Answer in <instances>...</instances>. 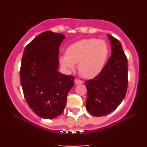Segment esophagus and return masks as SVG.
I'll return each instance as SVG.
<instances>
[{
	"mask_svg": "<svg viewBox=\"0 0 147 147\" xmlns=\"http://www.w3.org/2000/svg\"><path fill=\"white\" fill-rule=\"evenodd\" d=\"M75 85H77V84H83V81L80 80V79H75Z\"/></svg>",
	"mask_w": 147,
	"mask_h": 147,
	"instance_id": "1",
	"label": "esophagus"
}]
</instances>
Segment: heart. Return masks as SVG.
I'll return each instance as SVG.
<instances>
[{
    "mask_svg": "<svg viewBox=\"0 0 147 147\" xmlns=\"http://www.w3.org/2000/svg\"><path fill=\"white\" fill-rule=\"evenodd\" d=\"M65 54L60 59L64 68L74 70L75 63L79 62L80 75L86 78H92L104 68L109 55V47L104 40L87 38L69 45Z\"/></svg>",
    "mask_w": 147,
    "mask_h": 147,
    "instance_id": "1",
    "label": "heart"
}]
</instances>
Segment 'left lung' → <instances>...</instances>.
Returning a JSON list of instances; mask_svg holds the SVG:
<instances>
[{
	"label": "left lung",
	"mask_w": 147,
	"mask_h": 147,
	"mask_svg": "<svg viewBox=\"0 0 147 147\" xmlns=\"http://www.w3.org/2000/svg\"><path fill=\"white\" fill-rule=\"evenodd\" d=\"M111 56L94 79L86 81L88 95L86 109L91 115L104 116L115 110L126 96L128 87V65L119 41L111 35Z\"/></svg>",
	"instance_id": "8db88e82"
}]
</instances>
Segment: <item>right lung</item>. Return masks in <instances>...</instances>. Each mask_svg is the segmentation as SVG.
I'll list each match as a JSON object with an SVG mask.
<instances>
[{
  "mask_svg": "<svg viewBox=\"0 0 147 147\" xmlns=\"http://www.w3.org/2000/svg\"><path fill=\"white\" fill-rule=\"evenodd\" d=\"M61 33L45 31L35 37L23 52L20 78L28 106L38 117L53 119L63 113L75 77L58 71Z\"/></svg>",
  "mask_w": 147,
  "mask_h": 147,
  "instance_id": "add662e5",
  "label": "right lung"
}]
</instances>
